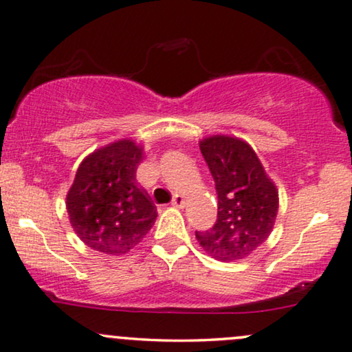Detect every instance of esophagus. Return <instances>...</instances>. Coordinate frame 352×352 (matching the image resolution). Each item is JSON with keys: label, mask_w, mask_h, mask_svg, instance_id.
I'll return each instance as SVG.
<instances>
[{"label": "esophagus", "mask_w": 352, "mask_h": 352, "mask_svg": "<svg viewBox=\"0 0 352 352\" xmlns=\"http://www.w3.org/2000/svg\"><path fill=\"white\" fill-rule=\"evenodd\" d=\"M185 204V198L182 197V195H175V197L172 198V206L175 208H182Z\"/></svg>", "instance_id": "obj_1"}]
</instances>
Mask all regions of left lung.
Segmentation results:
<instances>
[{"mask_svg": "<svg viewBox=\"0 0 352 352\" xmlns=\"http://www.w3.org/2000/svg\"><path fill=\"white\" fill-rule=\"evenodd\" d=\"M199 149L214 179L217 221L195 232L204 250L216 260H240L268 239L278 214V191L245 141L211 136Z\"/></svg>", "mask_w": 352, "mask_h": 352, "instance_id": "1", "label": "left lung"}]
</instances>
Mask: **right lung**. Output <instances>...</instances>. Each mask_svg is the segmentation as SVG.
Masks as SVG:
<instances>
[{
  "mask_svg": "<svg viewBox=\"0 0 352 352\" xmlns=\"http://www.w3.org/2000/svg\"><path fill=\"white\" fill-rule=\"evenodd\" d=\"M143 149L130 140L105 146L79 166L66 197L71 226L87 247L123 255L143 240L157 212L136 184Z\"/></svg>",
  "mask_w": 352,
  "mask_h": 352,
  "instance_id": "1",
  "label": "right lung"
}]
</instances>
